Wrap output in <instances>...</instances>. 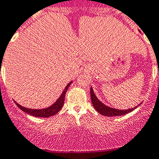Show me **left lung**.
<instances>
[{
    "instance_id": "8db88e82",
    "label": "left lung",
    "mask_w": 159,
    "mask_h": 159,
    "mask_svg": "<svg viewBox=\"0 0 159 159\" xmlns=\"http://www.w3.org/2000/svg\"><path fill=\"white\" fill-rule=\"evenodd\" d=\"M90 97H91V102L93 106L94 107V108L96 109V111L98 112H99L100 114H101L102 116H123V115H126L127 113L131 112L132 111H134L135 108H137L138 107V105L133 108H129V109L126 110H119V109H116V108H110V107L106 106L105 105H104L101 101H100L98 99V98L96 97V95L93 93V90L92 89V87H90Z\"/></svg>"
}]
</instances>
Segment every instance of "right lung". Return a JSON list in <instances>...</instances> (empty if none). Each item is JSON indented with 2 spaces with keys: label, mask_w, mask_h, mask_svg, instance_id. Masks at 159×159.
I'll return each mask as SVG.
<instances>
[{
  "label": "right lung",
  "mask_w": 159,
  "mask_h": 159,
  "mask_svg": "<svg viewBox=\"0 0 159 159\" xmlns=\"http://www.w3.org/2000/svg\"><path fill=\"white\" fill-rule=\"evenodd\" d=\"M72 82H70L68 84V85L66 86V88L64 89L63 90L62 93L61 94V96L59 97L56 102H54V104H53L52 105H51L50 107L47 108H43V109H31V108H25V107L21 106L20 105H19L18 103L16 104L19 108H20L22 111H25L26 112L27 114L31 115L33 116H36V117H43V118H48V117H51V116H54L55 114L58 112L62 108L63 105H64V101H65V96H66V91L68 90V88L69 87V86L71 85Z\"/></svg>",
  "instance_id": "1"
}]
</instances>
